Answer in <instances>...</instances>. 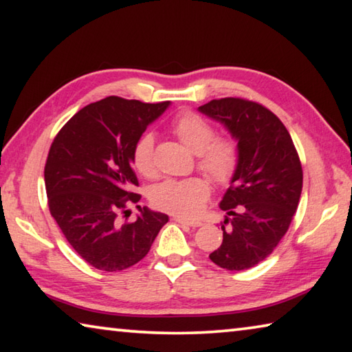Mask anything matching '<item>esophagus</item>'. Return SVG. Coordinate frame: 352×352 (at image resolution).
<instances>
[{
    "mask_svg": "<svg viewBox=\"0 0 352 352\" xmlns=\"http://www.w3.org/2000/svg\"><path fill=\"white\" fill-rule=\"evenodd\" d=\"M174 220H175V222H178V223L192 226V228H195V226H200V225H201L200 220H189V219H184V217H182V216H175Z\"/></svg>",
    "mask_w": 352,
    "mask_h": 352,
    "instance_id": "esophagus-1",
    "label": "esophagus"
}]
</instances>
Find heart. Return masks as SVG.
I'll list each match as a JSON object with an SVG mask.
<instances>
[{"label": "heart", "instance_id": "1", "mask_svg": "<svg viewBox=\"0 0 352 352\" xmlns=\"http://www.w3.org/2000/svg\"><path fill=\"white\" fill-rule=\"evenodd\" d=\"M172 132L189 151L197 153L199 168L214 183L226 184L233 178L239 163V147L230 136L214 138L210 122L194 113H182L172 122ZM153 136L142 135L136 140L132 151V164L142 177L153 178L157 166L153 157ZM210 195V184L205 178L190 177L183 180H166L152 190V201L160 210L177 216L192 217Z\"/></svg>", "mask_w": 352, "mask_h": 352}]
</instances>
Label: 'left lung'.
Masks as SVG:
<instances>
[{"label": "left lung", "mask_w": 352, "mask_h": 352, "mask_svg": "<svg viewBox=\"0 0 352 352\" xmlns=\"http://www.w3.org/2000/svg\"><path fill=\"white\" fill-rule=\"evenodd\" d=\"M199 111L223 124L239 147L237 169L220 201L223 241L210 259L231 272L252 269L287 233L302 189L300 157L287 129L264 105L223 98Z\"/></svg>", "instance_id": "obj_1"}]
</instances>
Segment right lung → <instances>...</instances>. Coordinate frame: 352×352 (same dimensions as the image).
Here are the masks:
<instances>
[{"mask_svg": "<svg viewBox=\"0 0 352 352\" xmlns=\"http://www.w3.org/2000/svg\"><path fill=\"white\" fill-rule=\"evenodd\" d=\"M169 104L109 96L77 111L52 141L45 166L51 216L94 269L119 272L135 265L168 223L166 214L146 206H140L135 222H122L121 214L130 216L127 205L141 199L133 192L135 142Z\"/></svg>", "mask_w": 352, "mask_h": 352, "instance_id": "add662e5", "label": "right lung"}]
</instances>
